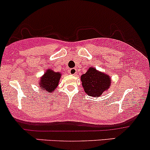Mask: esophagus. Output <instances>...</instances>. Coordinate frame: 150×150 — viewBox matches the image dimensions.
<instances>
[{
  "label": "esophagus",
  "instance_id": "esophagus-1",
  "mask_svg": "<svg viewBox=\"0 0 150 150\" xmlns=\"http://www.w3.org/2000/svg\"><path fill=\"white\" fill-rule=\"evenodd\" d=\"M69 74L71 75H75L76 74V69L74 68L71 69L69 71Z\"/></svg>",
  "mask_w": 150,
  "mask_h": 150
}]
</instances>
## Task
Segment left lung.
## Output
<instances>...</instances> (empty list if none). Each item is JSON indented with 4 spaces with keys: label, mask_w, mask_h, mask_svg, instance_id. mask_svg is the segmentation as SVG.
Listing matches in <instances>:
<instances>
[{
    "label": "left lung",
    "mask_w": 150,
    "mask_h": 150,
    "mask_svg": "<svg viewBox=\"0 0 150 150\" xmlns=\"http://www.w3.org/2000/svg\"><path fill=\"white\" fill-rule=\"evenodd\" d=\"M82 86L89 96L99 97L110 87L111 78L94 67H89L88 71L81 76Z\"/></svg>",
    "instance_id": "left-lung-1"
}]
</instances>
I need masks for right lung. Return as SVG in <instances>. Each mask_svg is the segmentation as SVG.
<instances>
[{
    "instance_id": "add662e5",
    "label": "right lung",
    "mask_w": 150,
    "mask_h": 150,
    "mask_svg": "<svg viewBox=\"0 0 150 150\" xmlns=\"http://www.w3.org/2000/svg\"><path fill=\"white\" fill-rule=\"evenodd\" d=\"M61 76L62 74L60 72H55L51 69H48L42 76L40 77L39 86L42 90L46 91L48 93H52L58 86Z\"/></svg>"
}]
</instances>
